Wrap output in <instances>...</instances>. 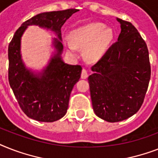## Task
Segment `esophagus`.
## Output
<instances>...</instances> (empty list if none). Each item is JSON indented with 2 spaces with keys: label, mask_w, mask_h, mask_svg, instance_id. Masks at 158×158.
Segmentation results:
<instances>
[{
  "label": "esophagus",
  "mask_w": 158,
  "mask_h": 158,
  "mask_svg": "<svg viewBox=\"0 0 158 158\" xmlns=\"http://www.w3.org/2000/svg\"><path fill=\"white\" fill-rule=\"evenodd\" d=\"M88 76H89V74H88V72H87L86 69H84L83 70H82L81 78H82V79H87V78H88Z\"/></svg>",
  "instance_id": "34e87169"
}]
</instances>
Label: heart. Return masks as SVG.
<instances>
[{
  "label": "heart",
  "instance_id": "1",
  "mask_svg": "<svg viewBox=\"0 0 158 158\" xmlns=\"http://www.w3.org/2000/svg\"><path fill=\"white\" fill-rule=\"evenodd\" d=\"M114 39V32L104 23H90L71 31L70 38L65 37L64 43L70 54L77 56L78 48H84L89 60L98 61L105 56Z\"/></svg>",
  "mask_w": 158,
  "mask_h": 158
}]
</instances>
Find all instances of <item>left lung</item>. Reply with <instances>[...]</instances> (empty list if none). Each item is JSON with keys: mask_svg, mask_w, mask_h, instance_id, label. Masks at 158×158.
<instances>
[{"mask_svg": "<svg viewBox=\"0 0 158 158\" xmlns=\"http://www.w3.org/2000/svg\"><path fill=\"white\" fill-rule=\"evenodd\" d=\"M120 24L117 42L92 67L89 77L94 113L107 122H119L141 107L151 77L147 45L132 23Z\"/></svg>", "mask_w": 158, "mask_h": 158, "instance_id": "obj_1", "label": "left lung"}]
</instances>
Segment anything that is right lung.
<instances>
[{"label":"right lung","mask_w":158,"mask_h":158,"mask_svg":"<svg viewBox=\"0 0 158 158\" xmlns=\"http://www.w3.org/2000/svg\"><path fill=\"white\" fill-rule=\"evenodd\" d=\"M75 9L38 14L22 23L8 48L9 83L21 109L27 116L41 122H53L65 114L70 93L79 81L82 67L64 63L61 27ZM50 30L56 38L52 40L53 52L41 71L27 67L21 54V39L28 26Z\"/></svg>","instance_id":"1"}]
</instances>
